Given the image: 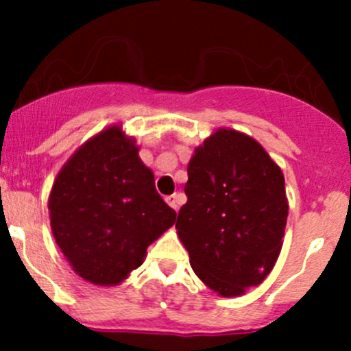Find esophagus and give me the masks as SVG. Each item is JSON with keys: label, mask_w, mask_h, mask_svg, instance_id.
<instances>
[{"label": "esophagus", "mask_w": 351, "mask_h": 351, "mask_svg": "<svg viewBox=\"0 0 351 351\" xmlns=\"http://www.w3.org/2000/svg\"><path fill=\"white\" fill-rule=\"evenodd\" d=\"M166 204L169 205V207H173L175 210H178V205H180V200H178V195H168L165 198Z\"/></svg>", "instance_id": "34e87169"}]
</instances>
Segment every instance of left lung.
<instances>
[{
  "instance_id": "left-lung-1",
  "label": "left lung",
  "mask_w": 351,
  "mask_h": 351,
  "mask_svg": "<svg viewBox=\"0 0 351 351\" xmlns=\"http://www.w3.org/2000/svg\"><path fill=\"white\" fill-rule=\"evenodd\" d=\"M189 200L176 219L193 271L222 297L267 278L282 250L289 202L284 173L260 143L219 129L189 162Z\"/></svg>"
}]
</instances>
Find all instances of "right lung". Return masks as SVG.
Here are the masks:
<instances>
[{"label": "right lung", "mask_w": 351, "mask_h": 351, "mask_svg": "<svg viewBox=\"0 0 351 351\" xmlns=\"http://www.w3.org/2000/svg\"><path fill=\"white\" fill-rule=\"evenodd\" d=\"M51 229L73 270L95 285H119L143 265L147 246L175 224L154 175L120 125L83 144L59 171Z\"/></svg>", "instance_id": "add662e5"}]
</instances>
